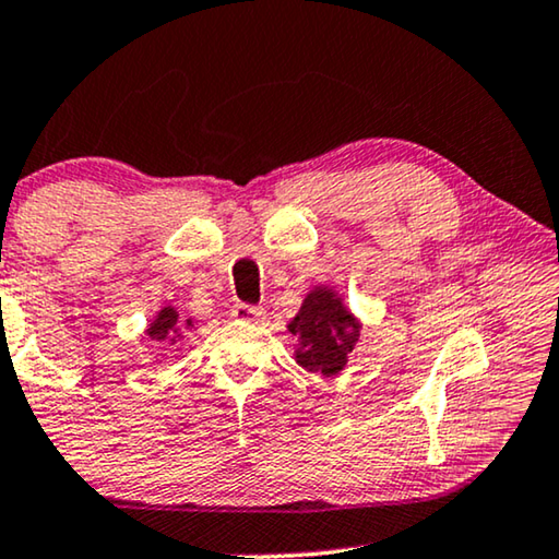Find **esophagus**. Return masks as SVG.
Returning <instances> with one entry per match:
<instances>
[{
    "instance_id": "34e87169",
    "label": "esophagus",
    "mask_w": 559,
    "mask_h": 559,
    "mask_svg": "<svg viewBox=\"0 0 559 559\" xmlns=\"http://www.w3.org/2000/svg\"><path fill=\"white\" fill-rule=\"evenodd\" d=\"M233 317L238 321H253V324H258V321L265 319V311L261 309V306H248V304H238L235 306Z\"/></svg>"
}]
</instances>
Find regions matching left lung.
<instances>
[{
    "mask_svg": "<svg viewBox=\"0 0 559 559\" xmlns=\"http://www.w3.org/2000/svg\"><path fill=\"white\" fill-rule=\"evenodd\" d=\"M288 332L296 336L294 359L298 367L311 374L336 377L357 347L361 321L334 286H313L288 321Z\"/></svg>",
    "mask_w": 559,
    "mask_h": 559,
    "instance_id": "8db88e82",
    "label": "left lung"
}]
</instances>
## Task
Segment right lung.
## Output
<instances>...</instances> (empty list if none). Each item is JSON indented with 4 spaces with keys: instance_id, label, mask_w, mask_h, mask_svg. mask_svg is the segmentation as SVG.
<instances>
[{
    "instance_id": "obj_1",
    "label": "right lung",
    "mask_w": 559,
    "mask_h": 559,
    "mask_svg": "<svg viewBox=\"0 0 559 559\" xmlns=\"http://www.w3.org/2000/svg\"><path fill=\"white\" fill-rule=\"evenodd\" d=\"M190 332H194V321L190 317L182 319V313H179L175 306L164 304L162 309L156 311V317L148 321L141 340L152 344H164V347H175V344L182 342Z\"/></svg>"
}]
</instances>
